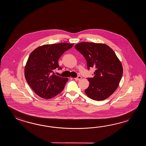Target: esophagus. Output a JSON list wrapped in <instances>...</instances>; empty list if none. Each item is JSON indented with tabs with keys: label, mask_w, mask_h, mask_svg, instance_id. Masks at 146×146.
I'll use <instances>...</instances> for the list:
<instances>
[{
	"label": "esophagus",
	"mask_w": 146,
	"mask_h": 146,
	"mask_svg": "<svg viewBox=\"0 0 146 146\" xmlns=\"http://www.w3.org/2000/svg\"><path fill=\"white\" fill-rule=\"evenodd\" d=\"M81 79V76H78L77 77L74 78V79L77 81L79 80H80Z\"/></svg>",
	"instance_id": "1"
}]
</instances>
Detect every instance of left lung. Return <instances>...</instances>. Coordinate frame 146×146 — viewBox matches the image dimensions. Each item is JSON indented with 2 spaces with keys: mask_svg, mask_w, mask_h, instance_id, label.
<instances>
[{
  "mask_svg": "<svg viewBox=\"0 0 146 146\" xmlns=\"http://www.w3.org/2000/svg\"><path fill=\"white\" fill-rule=\"evenodd\" d=\"M74 47L85 58L88 69L96 68L94 77L87 78L90 84L85 93L96 101L107 99L117 88L123 75L121 62L115 52L104 44L82 42Z\"/></svg>",
  "mask_w": 146,
  "mask_h": 146,
  "instance_id": "1",
  "label": "left lung"
}]
</instances>
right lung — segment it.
Here are the masks:
<instances>
[{"label":"right lung","instance_id":"add662e5","mask_svg":"<svg viewBox=\"0 0 146 146\" xmlns=\"http://www.w3.org/2000/svg\"><path fill=\"white\" fill-rule=\"evenodd\" d=\"M74 44L60 43L44 45L31 53L25 67L28 84L39 96L51 99L60 93L68 79L55 75L54 69H62L58 60Z\"/></svg>","mask_w":146,"mask_h":146}]
</instances>
